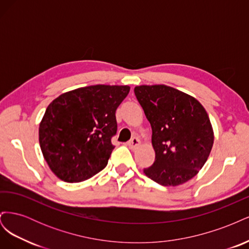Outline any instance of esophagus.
Returning <instances> with one entry per match:
<instances>
[{
    "label": "esophagus",
    "instance_id": "34e87169",
    "mask_svg": "<svg viewBox=\"0 0 249 249\" xmlns=\"http://www.w3.org/2000/svg\"><path fill=\"white\" fill-rule=\"evenodd\" d=\"M140 144H141L140 140H139L138 138H136V137H134L133 139H131V140L129 141V143H127V145H129V147H130L131 149H136V148H138V147L140 146Z\"/></svg>",
    "mask_w": 249,
    "mask_h": 249
}]
</instances>
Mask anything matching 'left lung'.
Wrapping results in <instances>:
<instances>
[{"instance_id":"8db88e82","label":"left lung","mask_w":249,"mask_h":249,"mask_svg":"<svg viewBox=\"0 0 249 249\" xmlns=\"http://www.w3.org/2000/svg\"><path fill=\"white\" fill-rule=\"evenodd\" d=\"M135 95L152 126L155 162L144 175L162 186L176 187L203 167L214 143L206 109L195 97L166 85H141Z\"/></svg>"}]
</instances>
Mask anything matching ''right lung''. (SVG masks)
I'll return each mask as SVG.
<instances>
[{
  "label": "right lung",
  "mask_w": 249,
  "mask_h": 249,
  "mask_svg": "<svg viewBox=\"0 0 249 249\" xmlns=\"http://www.w3.org/2000/svg\"><path fill=\"white\" fill-rule=\"evenodd\" d=\"M127 85H93L60 94L39 124V144L50 169L61 180L79 183L107 166L117 131L115 112Z\"/></svg>",
  "instance_id": "obj_1"
}]
</instances>
